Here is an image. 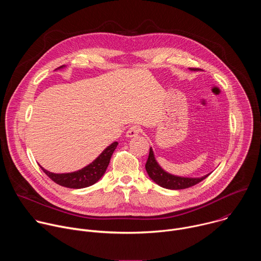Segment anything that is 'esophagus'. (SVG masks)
I'll use <instances>...</instances> for the list:
<instances>
[{
	"label": "esophagus",
	"mask_w": 261,
	"mask_h": 261,
	"mask_svg": "<svg viewBox=\"0 0 261 261\" xmlns=\"http://www.w3.org/2000/svg\"><path fill=\"white\" fill-rule=\"evenodd\" d=\"M139 133H140V129L137 126H132V127L129 128L126 135H127V137L132 138V137H136Z\"/></svg>",
	"instance_id": "esophagus-1"
}]
</instances>
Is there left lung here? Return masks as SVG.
I'll list each match as a JSON object with an SVG mask.
<instances>
[{"mask_svg": "<svg viewBox=\"0 0 261 261\" xmlns=\"http://www.w3.org/2000/svg\"><path fill=\"white\" fill-rule=\"evenodd\" d=\"M191 70H197V68H190ZM145 170L150 176L156 184L166 189H171V190H179V189H186L192 187V186L200 182L203 180L205 177L210 175L206 174L201 177H182V176H177L170 174L166 172L164 169L161 168V166L158 164V162L155 159L154 152L152 150V147L150 148V154H148L147 161L145 163Z\"/></svg>", "mask_w": 261, "mask_h": 261, "instance_id": "obj_1", "label": "left lung"}]
</instances>
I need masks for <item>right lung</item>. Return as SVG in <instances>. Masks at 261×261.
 Returning <instances> with one entry per match:
<instances>
[{
	"instance_id": "right-lung-1",
	"label": "right lung",
	"mask_w": 261,
	"mask_h": 261,
	"mask_svg": "<svg viewBox=\"0 0 261 261\" xmlns=\"http://www.w3.org/2000/svg\"><path fill=\"white\" fill-rule=\"evenodd\" d=\"M60 68H63V66L59 67L58 69ZM117 146H118V142L117 141L113 142L109 146H107L105 150L99 155V157H97L91 164L87 165L86 167L77 171L68 172V173H54V172L47 171L41 165L39 166L50 179H53L58 185L63 186V187L71 188V189L87 188L89 186H92L95 182H97L103 176L109 164L111 155L114 154Z\"/></svg>"
}]
</instances>
